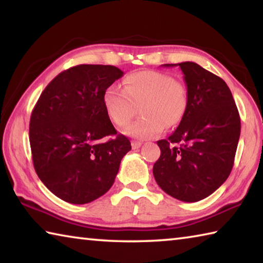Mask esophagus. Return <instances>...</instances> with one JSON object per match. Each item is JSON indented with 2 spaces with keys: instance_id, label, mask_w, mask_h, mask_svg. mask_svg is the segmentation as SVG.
<instances>
[{
  "instance_id": "esophagus-1",
  "label": "esophagus",
  "mask_w": 263,
  "mask_h": 263,
  "mask_svg": "<svg viewBox=\"0 0 263 263\" xmlns=\"http://www.w3.org/2000/svg\"><path fill=\"white\" fill-rule=\"evenodd\" d=\"M131 146H132L133 149L139 148L140 146H141V141H139V140H132L131 141Z\"/></svg>"
}]
</instances>
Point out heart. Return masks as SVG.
<instances>
[{"instance_id": "1", "label": "heart", "mask_w": 263, "mask_h": 263, "mask_svg": "<svg viewBox=\"0 0 263 263\" xmlns=\"http://www.w3.org/2000/svg\"><path fill=\"white\" fill-rule=\"evenodd\" d=\"M185 83L157 70H139L124 80V90L110 86L104 90L103 104L114 124L123 127L140 109V118L124 132L137 138H153L164 127L181 122L188 108Z\"/></svg>"}]
</instances>
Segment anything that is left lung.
<instances>
[{
	"instance_id": "1",
	"label": "left lung",
	"mask_w": 263,
	"mask_h": 263,
	"mask_svg": "<svg viewBox=\"0 0 263 263\" xmlns=\"http://www.w3.org/2000/svg\"><path fill=\"white\" fill-rule=\"evenodd\" d=\"M180 66L188 88V108L153 166L160 188L183 202H198L219 188L232 171L240 137V116L222 79L195 62Z\"/></svg>"
}]
</instances>
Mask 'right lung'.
<instances>
[{"label": "right lung", "mask_w": 263, "mask_h": 263, "mask_svg": "<svg viewBox=\"0 0 263 263\" xmlns=\"http://www.w3.org/2000/svg\"><path fill=\"white\" fill-rule=\"evenodd\" d=\"M110 65H79L44 89L30 119L35 173L62 201L86 204L114 184L131 142L117 133L103 104L104 90L123 77Z\"/></svg>", "instance_id": "1"}]
</instances>
